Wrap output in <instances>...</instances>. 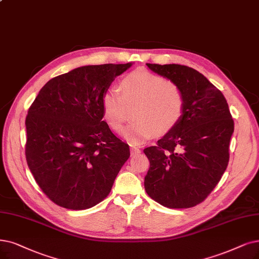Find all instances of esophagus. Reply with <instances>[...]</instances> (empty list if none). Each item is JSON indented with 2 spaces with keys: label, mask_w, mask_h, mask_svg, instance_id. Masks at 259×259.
I'll list each match as a JSON object with an SVG mask.
<instances>
[{
  "label": "esophagus",
  "mask_w": 259,
  "mask_h": 259,
  "mask_svg": "<svg viewBox=\"0 0 259 259\" xmlns=\"http://www.w3.org/2000/svg\"><path fill=\"white\" fill-rule=\"evenodd\" d=\"M138 153H140V149L139 148H131V154L132 155H134V154H138Z\"/></svg>",
  "instance_id": "esophagus-1"
}]
</instances>
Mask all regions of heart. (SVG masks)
Masks as SVG:
<instances>
[{
    "instance_id": "heart-1",
    "label": "heart",
    "mask_w": 259,
    "mask_h": 259,
    "mask_svg": "<svg viewBox=\"0 0 259 259\" xmlns=\"http://www.w3.org/2000/svg\"><path fill=\"white\" fill-rule=\"evenodd\" d=\"M132 106L135 120L121 130V135L138 144L178 125L185 113V97L177 82L138 69L121 79L120 90L109 87L101 98L103 117L113 130L122 125Z\"/></svg>"
}]
</instances>
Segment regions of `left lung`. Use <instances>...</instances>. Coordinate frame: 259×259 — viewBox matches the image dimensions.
Segmentation results:
<instances>
[{
	"instance_id": "8db88e82",
	"label": "left lung",
	"mask_w": 259,
	"mask_h": 259,
	"mask_svg": "<svg viewBox=\"0 0 259 259\" xmlns=\"http://www.w3.org/2000/svg\"><path fill=\"white\" fill-rule=\"evenodd\" d=\"M147 66L180 86L185 113L143 150L150 160L144 188L164 207L190 208L207 198L226 170L234 120L222 92L199 71L175 64Z\"/></svg>"
}]
</instances>
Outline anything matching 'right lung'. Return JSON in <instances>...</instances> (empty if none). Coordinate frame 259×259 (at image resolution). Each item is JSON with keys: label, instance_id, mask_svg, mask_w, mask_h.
I'll return each mask as SVG.
<instances>
[{"label": "right lung", "instance_id": "add662e5", "mask_svg": "<svg viewBox=\"0 0 259 259\" xmlns=\"http://www.w3.org/2000/svg\"><path fill=\"white\" fill-rule=\"evenodd\" d=\"M131 66L76 68L50 79L28 108L26 161L40 189L58 206L94 207L128 159V144L102 120L101 98Z\"/></svg>", "mask_w": 259, "mask_h": 259}]
</instances>
